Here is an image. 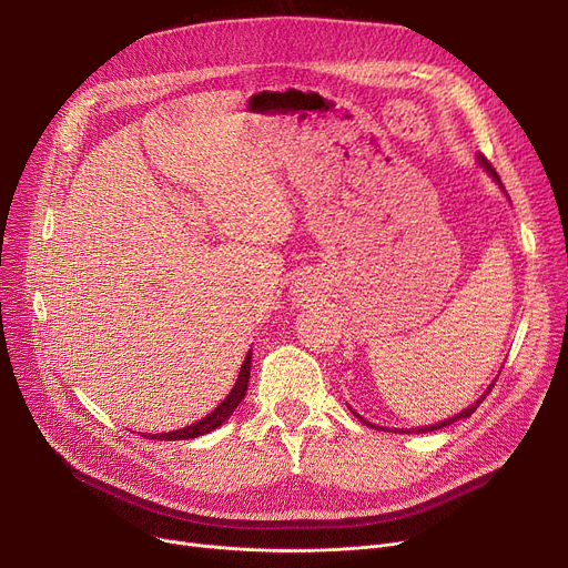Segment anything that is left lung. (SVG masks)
Here are the masks:
<instances>
[{
    "label": "left lung",
    "instance_id": "8db88e82",
    "mask_svg": "<svg viewBox=\"0 0 568 568\" xmlns=\"http://www.w3.org/2000/svg\"><path fill=\"white\" fill-rule=\"evenodd\" d=\"M479 163H481V168H486V170H488V172H490V176H493V179H495V182H497V184H499V176H497V172H495V170H493V165H490V163H488V161H486V159H484V156H479ZM493 386H495V382H493V384H490V386H488V392H486V394H484V396H481V398H479V400H476V403H474V405H469V407H467V409H463V412H458V414H456V416H452V419H444V422H442V424H433V426H422V428H412V430H405V433H430V430H439V428H444V426H452V424H456V422H458V419H467V416H471V414H474V409H476V407H479V405H481V403H484V398H486V396H488V394H490V392H493ZM354 414H356V412H354ZM356 416H359V414H356ZM359 419H362V422H364V424H366V426H371V428H375V426H373V424H368V422H366V419H364V416H359ZM377 428H379V426H377ZM382 430H384V428H382Z\"/></svg>",
    "mask_w": 568,
    "mask_h": 568
}]
</instances>
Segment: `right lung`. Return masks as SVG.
I'll list each match as a JSON object with an SVG mask.
<instances>
[{
    "mask_svg": "<svg viewBox=\"0 0 568 568\" xmlns=\"http://www.w3.org/2000/svg\"><path fill=\"white\" fill-rule=\"evenodd\" d=\"M251 359H253V352L246 354V359L242 364V371H239V377L232 386V392L225 396V400L212 412L206 414L204 419H200L197 424H191L182 430H172V433H161V435H144V437H152V439H193L200 437L204 433H212L216 430L221 424H225L230 419V414L236 409V405L244 400L246 389H248V377H251Z\"/></svg>",
    "mask_w": 568,
    "mask_h": 568,
    "instance_id": "obj_1",
    "label": "right lung"
}]
</instances>
